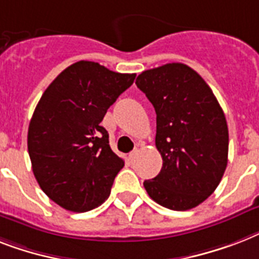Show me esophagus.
Listing matches in <instances>:
<instances>
[{
    "label": "esophagus",
    "instance_id": "esophagus-1",
    "mask_svg": "<svg viewBox=\"0 0 259 259\" xmlns=\"http://www.w3.org/2000/svg\"><path fill=\"white\" fill-rule=\"evenodd\" d=\"M138 151H140V150H138V149H134L133 151H130V153H129V158L132 159V161H133V159L136 158L137 154H138Z\"/></svg>",
    "mask_w": 259,
    "mask_h": 259
}]
</instances>
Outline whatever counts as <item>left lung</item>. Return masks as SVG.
Segmentation results:
<instances>
[{"label":"left lung","mask_w":259,"mask_h":259,"mask_svg":"<svg viewBox=\"0 0 259 259\" xmlns=\"http://www.w3.org/2000/svg\"><path fill=\"white\" fill-rule=\"evenodd\" d=\"M136 85L155 109V146L162 157V169L145 189L163 207L193 209L213 194L226 170L224 110L202 77L180 62L142 71Z\"/></svg>","instance_id":"left-lung-1"}]
</instances>
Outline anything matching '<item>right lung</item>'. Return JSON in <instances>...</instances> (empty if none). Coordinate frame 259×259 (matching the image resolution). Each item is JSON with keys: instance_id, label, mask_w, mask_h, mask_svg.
Masks as SVG:
<instances>
[{"instance_id": "obj_1", "label": "right lung", "mask_w": 259, "mask_h": 259, "mask_svg": "<svg viewBox=\"0 0 259 259\" xmlns=\"http://www.w3.org/2000/svg\"><path fill=\"white\" fill-rule=\"evenodd\" d=\"M134 78L78 61L42 94L29 123L27 150L39 188L61 207L83 213L110 195L125 162L110 149L101 122Z\"/></svg>"}]
</instances>
